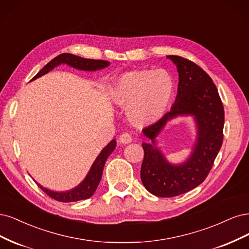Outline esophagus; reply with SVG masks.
Listing matches in <instances>:
<instances>
[{
    "label": "esophagus",
    "instance_id": "1",
    "mask_svg": "<svg viewBox=\"0 0 249 249\" xmlns=\"http://www.w3.org/2000/svg\"><path fill=\"white\" fill-rule=\"evenodd\" d=\"M131 141H132L131 134L127 133V132L122 133L121 135H120V138H119V142L120 143H123V145H127V143L131 142Z\"/></svg>",
    "mask_w": 249,
    "mask_h": 249
}]
</instances>
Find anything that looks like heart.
<instances>
[{
	"instance_id": "1",
	"label": "heart",
	"mask_w": 249,
	"mask_h": 249,
	"mask_svg": "<svg viewBox=\"0 0 249 249\" xmlns=\"http://www.w3.org/2000/svg\"><path fill=\"white\" fill-rule=\"evenodd\" d=\"M174 92V81L164 69H142L120 75L110 90L117 106L127 107V116L136 126L153 123L163 115Z\"/></svg>"
}]
</instances>
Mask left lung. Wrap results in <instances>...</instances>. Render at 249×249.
I'll use <instances>...</instances> for the list:
<instances>
[{"label":"left lung","instance_id":"obj_1","mask_svg":"<svg viewBox=\"0 0 249 249\" xmlns=\"http://www.w3.org/2000/svg\"><path fill=\"white\" fill-rule=\"evenodd\" d=\"M179 72L178 94L171 110L142 132L152 143H142L143 160L141 179L146 189L160 197H173L196 188L210 173L223 141L224 110L212 78L198 65L180 55H167ZM180 114L195 115L198 141L191 158L174 167L154 146V140L171 118Z\"/></svg>","mask_w":249,"mask_h":249}]
</instances>
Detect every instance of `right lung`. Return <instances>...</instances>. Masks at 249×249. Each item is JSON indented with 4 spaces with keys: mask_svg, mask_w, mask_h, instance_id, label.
Instances as JSON below:
<instances>
[{
    "mask_svg": "<svg viewBox=\"0 0 249 249\" xmlns=\"http://www.w3.org/2000/svg\"><path fill=\"white\" fill-rule=\"evenodd\" d=\"M62 63H65V64H67V65L73 67V68H76V69H79V70H88V71L102 69V68L109 65V63L107 61L85 59V58L77 57V55L71 54V53H62V54H59L58 57L53 59L50 63H47L46 65L41 70H40L33 78H32V81L37 77L42 76L43 74L47 73V72L51 71L55 66L60 65V64H62ZM115 147H116V141L113 140L106 148L101 151V153L98 155V157L96 158L89 174L87 175L86 179L74 189H72L67 192H54V191H52L50 189H46L42 186H40L38 184L39 187L41 188L45 192V194L49 196H51L52 198L58 200V202H63V203L77 202V200L91 197L94 195L95 190L97 189L98 184L101 180L104 163H106L107 157L111 154V152L115 150Z\"/></svg>",
    "mask_w": 249,
    "mask_h": 249,
    "instance_id": "add662e5",
    "label": "right lung"
}]
</instances>
